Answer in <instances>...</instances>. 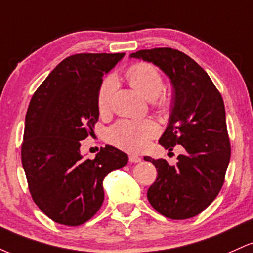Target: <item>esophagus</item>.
I'll return each instance as SVG.
<instances>
[{"mask_svg":"<svg viewBox=\"0 0 253 253\" xmlns=\"http://www.w3.org/2000/svg\"><path fill=\"white\" fill-rule=\"evenodd\" d=\"M128 161L130 162V163H139V162H141V158L136 155H129Z\"/></svg>","mask_w":253,"mask_h":253,"instance_id":"34e87169","label":"esophagus"}]
</instances>
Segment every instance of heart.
<instances>
[{
  "mask_svg": "<svg viewBox=\"0 0 253 253\" xmlns=\"http://www.w3.org/2000/svg\"><path fill=\"white\" fill-rule=\"evenodd\" d=\"M127 82L146 100H150L157 109L167 112L171 100L163 96L164 80L153 65L149 63H135L125 72ZM117 90V80L113 76L104 78L97 94V107L101 114H107L112 107V100ZM158 126L151 120H120L108 129V140L115 146L129 152H139L146 149L150 140L158 135Z\"/></svg>",
  "mask_w": 253,
  "mask_h": 253,
  "instance_id": "1",
  "label": "heart"
}]
</instances>
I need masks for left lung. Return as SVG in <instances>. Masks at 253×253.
Masks as SVG:
<instances>
[{
    "label": "left lung",
    "mask_w": 253,
    "mask_h": 253,
    "mask_svg": "<svg viewBox=\"0 0 253 253\" xmlns=\"http://www.w3.org/2000/svg\"><path fill=\"white\" fill-rule=\"evenodd\" d=\"M130 58L153 63L170 78L173 106L159 144L169 151L176 145L183 147L176 165H169L163 158L144 157L158 172L147 190V199L158 213L169 219L196 216L221 190L231 158L221 94L207 72L178 50H140Z\"/></svg>",
    "instance_id": "8db88e82"
}]
</instances>
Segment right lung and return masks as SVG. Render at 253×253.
I'll use <instances>...</instances> for the list:
<instances>
[{"label":"right lung","instance_id":"add662e5","mask_svg":"<svg viewBox=\"0 0 253 253\" xmlns=\"http://www.w3.org/2000/svg\"><path fill=\"white\" fill-rule=\"evenodd\" d=\"M125 53H78L60 62L40 84L26 114L21 161L32 199L45 215L65 226L91 219L104 199L103 178L128 156L106 145L94 159L81 140L94 133L104 74Z\"/></svg>","mask_w":253,"mask_h":253}]
</instances>
